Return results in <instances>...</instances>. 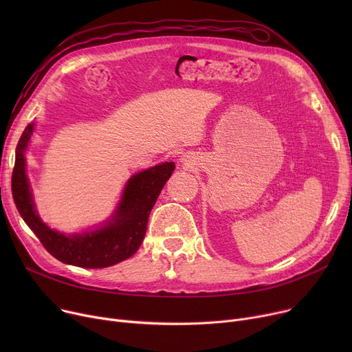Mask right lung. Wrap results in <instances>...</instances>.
Masks as SVG:
<instances>
[{
  "instance_id": "1",
  "label": "right lung",
  "mask_w": 352,
  "mask_h": 352,
  "mask_svg": "<svg viewBox=\"0 0 352 352\" xmlns=\"http://www.w3.org/2000/svg\"><path fill=\"white\" fill-rule=\"evenodd\" d=\"M32 129V124H28L18 141L11 190L18 212L44 248L58 261L81 268H105L135 254L145 236L148 217L175 164L164 162L129 178L113 219L104 228L82 235H64L47 227L34 210L24 158Z\"/></svg>"
}]
</instances>
